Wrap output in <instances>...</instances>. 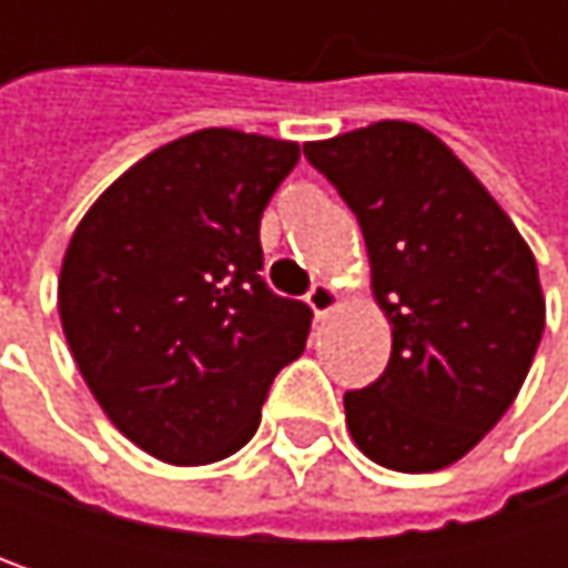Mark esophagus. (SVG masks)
Segmentation results:
<instances>
[{
	"instance_id": "obj_1",
	"label": "esophagus",
	"mask_w": 568,
	"mask_h": 568,
	"mask_svg": "<svg viewBox=\"0 0 568 568\" xmlns=\"http://www.w3.org/2000/svg\"><path fill=\"white\" fill-rule=\"evenodd\" d=\"M305 302H308V308L318 315V318H325L335 305H338V288L335 285H328V283H318V285H312V292L305 295Z\"/></svg>"
}]
</instances>
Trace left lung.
Masks as SVG:
<instances>
[{"mask_svg": "<svg viewBox=\"0 0 568 568\" xmlns=\"http://www.w3.org/2000/svg\"><path fill=\"white\" fill-rule=\"evenodd\" d=\"M305 158L358 216L392 322L385 375L345 395L358 450L400 474L444 470L507 414L546 328L532 250L427 128L378 121Z\"/></svg>", "mask_w": 568, "mask_h": 568, "instance_id": "obj_1", "label": "left lung"}]
</instances>
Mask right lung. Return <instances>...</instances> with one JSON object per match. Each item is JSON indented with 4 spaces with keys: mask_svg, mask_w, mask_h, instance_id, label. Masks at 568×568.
Segmentation results:
<instances>
[{
    "mask_svg": "<svg viewBox=\"0 0 568 568\" xmlns=\"http://www.w3.org/2000/svg\"><path fill=\"white\" fill-rule=\"evenodd\" d=\"M298 144L206 128L121 173L61 260L58 315L84 385L144 454L200 467L260 427L312 308L260 280V220Z\"/></svg>",
    "mask_w": 568,
    "mask_h": 568,
    "instance_id": "right-lung-1",
    "label": "right lung"
}]
</instances>
